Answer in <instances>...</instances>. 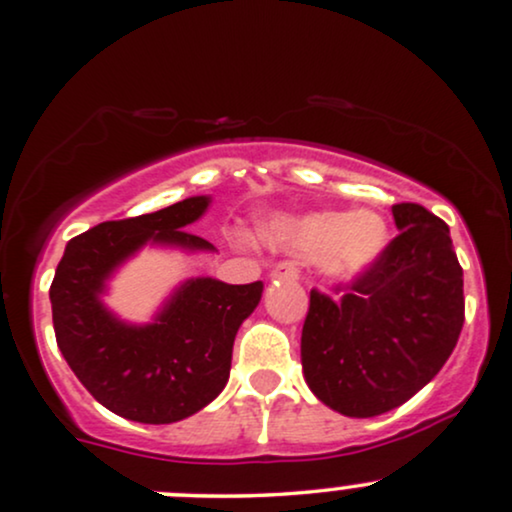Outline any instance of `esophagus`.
Here are the masks:
<instances>
[{
  "instance_id": "1",
  "label": "esophagus",
  "mask_w": 512,
  "mask_h": 512,
  "mask_svg": "<svg viewBox=\"0 0 512 512\" xmlns=\"http://www.w3.org/2000/svg\"><path fill=\"white\" fill-rule=\"evenodd\" d=\"M300 276V269L295 267L293 262H281L276 264L274 272H272V279H288V281H295Z\"/></svg>"
}]
</instances>
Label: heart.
I'll list each match as a JSON object with an SVG mask.
<instances>
[{"label": "heart", "instance_id": "obj_1", "mask_svg": "<svg viewBox=\"0 0 512 512\" xmlns=\"http://www.w3.org/2000/svg\"><path fill=\"white\" fill-rule=\"evenodd\" d=\"M267 240L300 257H319L331 276H357L372 267L389 243L386 221L377 212H315L300 219H279Z\"/></svg>", "mask_w": 512, "mask_h": 512}]
</instances>
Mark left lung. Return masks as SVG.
Segmentation results:
<instances>
[{"mask_svg": "<svg viewBox=\"0 0 512 512\" xmlns=\"http://www.w3.org/2000/svg\"><path fill=\"white\" fill-rule=\"evenodd\" d=\"M391 209L398 236L379 260L341 298L310 291L300 338L305 381L346 417L381 415L424 389L465 322L463 267L446 221L415 202Z\"/></svg>", "mask_w": 512, "mask_h": 512, "instance_id": "left-lung-1", "label": "left lung"}]
</instances>
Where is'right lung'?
Here are the masks:
<instances>
[{"mask_svg":"<svg viewBox=\"0 0 512 512\" xmlns=\"http://www.w3.org/2000/svg\"><path fill=\"white\" fill-rule=\"evenodd\" d=\"M207 205L209 197L197 195L80 233L66 245L49 286L61 355L92 398L126 420L171 424L212 403L229 381L240 324L262 298V281L190 279L145 326L123 324L102 305L104 281L150 240L214 250L186 231Z\"/></svg>","mask_w":512,"mask_h":512,"instance_id":"1","label":"right lung"}]
</instances>
